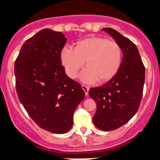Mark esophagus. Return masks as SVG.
Returning a JSON list of instances; mask_svg holds the SVG:
<instances>
[{
    "label": "esophagus",
    "mask_w": 160,
    "mask_h": 160,
    "mask_svg": "<svg viewBox=\"0 0 160 160\" xmlns=\"http://www.w3.org/2000/svg\"><path fill=\"white\" fill-rule=\"evenodd\" d=\"M82 87L83 90H84L85 94L88 95V93H89V90H90V89H89V87H88V86H85V85H82Z\"/></svg>",
    "instance_id": "34e87169"
}]
</instances>
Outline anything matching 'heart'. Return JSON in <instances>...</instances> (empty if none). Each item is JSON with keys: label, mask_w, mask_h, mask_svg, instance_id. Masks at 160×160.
Listing matches in <instances>:
<instances>
[{"label": "heart", "mask_w": 160, "mask_h": 160, "mask_svg": "<svg viewBox=\"0 0 160 160\" xmlns=\"http://www.w3.org/2000/svg\"><path fill=\"white\" fill-rule=\"evenodd\" d=\"M61 62L67 75L77 77L86 61V67L81 74L82 81L92 83L105 82L113 78L122 62V50L115 41L102 37H90L77 42L74 49H62Z\"/></svg>", "instance_id": "obj_1"}]
</instances>
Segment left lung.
I'll return each mask as SVG.
<instances>
[{
	"label": "left lung",
	"instance_id": "obj_1",
	"mask_svg": "<svg viewBox=\"0 0 160 160\" xmlns=\"http://www.w3.org/2000/svg\"><path fill=\"white\" fill-rule=\"evenodd\" d=\"M109 33L122 50V62L116 75L89 94L97 104L93 117L94 125L102 131H112L128 122L140 107L145 80V68L137 46L114 29Z\"/></svg>",
	"mask_w": 160,
	"mask_h": 160
}]
</instances>
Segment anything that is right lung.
<instances>
[{
    "mask_svg": "<svg viewBox=\"0 0 160 160\" xmlns=\"http://www.w3.org/2000/svg\"><path fill=\"white\" fill-rule=\"evenodd\" d=\"M62 32L39 31L23 43L15 62L16 88L20 102L40 128L57 134L73 125V116L84 99L81 85L66 74L61 51Z\"/></svg>",
    "mask_w": 160,
    "mask_h": 160,
    "instance_id": "1",
    "label": "right lung"
}]
</instances>
